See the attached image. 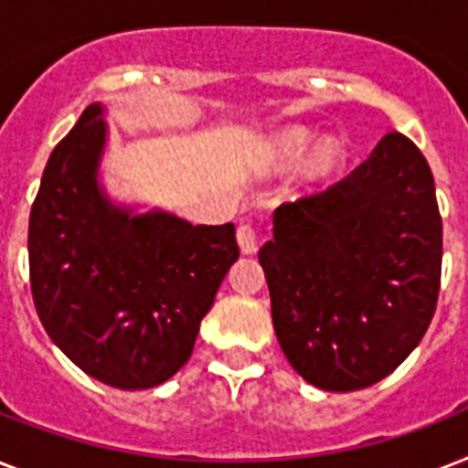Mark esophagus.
I'll return each mask as SVG.
<instances>
[{
    "label": "esophagus",
    "mask_w": 468,
    "mask_h": 468,
    "mask_svg": "<svg viewBox=\"0 0 468 468\" xmlns=\"http://www.w3.org/2000/svg\"><path fill=\"white\" fill-rule=\"evenodd\" d=\"M238 245L245 255H252L257 252V233L252 223H240L238 226Z\"/></svg>",
    "instance_id": "obj_1"
}]
</instances>
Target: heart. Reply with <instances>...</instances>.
I'll return each mask as SVG.
<instances>
[{
	"mask_svg": "<svg viewBox=\"0 0 468 468\" xmlns=\"http://www.w3.org/2000/svg\"><path fill=\"white\" fill-rule=\"evenodd\" d=\"M308 141H311V135L306 131H301V128H292V131H286L277 138L274 143V155H277L279 162H284V165H292V162L301 160V155L306 153ZM340 160V150L335 145L333 141L323 143L318 145V150L313 153L311 160V169L315 175H325L327 169H333Z\"/></svg>",
	"mask_w": 468,
	"mask_h": 468,
	"instance_id": "b5f03b06",
	"label": "heart"
}]
</instances>
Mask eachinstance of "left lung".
<instances>
[{"label": "left lung", "instance_id": "1", "mask_svg": "<svg viewBox=\"0 0 468 468\" xmlns=\"http://www.w3.org/2000/svg\"><path fill=\"white\" fill-rule=\"evenodd\" d=\"M286 359L323 391L388 377L428 333L442 277V216L428 160L386 133L327 189L282 204L260 250Z\"/></svg>", "mask_w": 468, "mask_h": 468}]
</instances>
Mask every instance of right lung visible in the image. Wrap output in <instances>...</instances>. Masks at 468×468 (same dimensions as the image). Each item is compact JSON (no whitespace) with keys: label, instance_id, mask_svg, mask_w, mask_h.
Segmentation results:
<instances>
[{"label":"right lung","instance_id":"obj_1","mask_svg":"<svg viewBox=\"0 0 468 468\" xmlns=\"http://www.w3.org/2000/svg\"><path fill=\"white\" fill-rule=\"evenodd\" d=\"M101 106L50 153L28 218V271L50 340L97 381L153 388L182 369L220 282L235 226L116 211L97 186Z\"/></svg>","mask_w":468,"mask_h":468}]
</instances>
